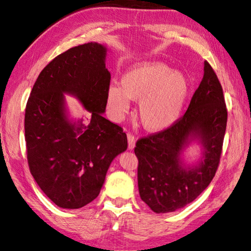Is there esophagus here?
Here are the masks:
<instances>
[{"instance_id":"34e87169","label":"esophagus","mask_w":251,"mask_h":251,"mask_svg":"<svg viewBox=\"0 0 251 251\" xmlns=\"http://www.w3.org/2000/svg\"><path fill=\"white\" fill-rule=\"evenodd\" d=\"M126 135H128V147L130 150H132V149L135 147V137L134 134L131 132H128Z\"/></svg>"}]
</instances>
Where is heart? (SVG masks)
I'll return each mask as SVG.
<instances>
[{"label":"heart","mask_w":251,"mask_h":251,"mask_svg":"<svg viewBox=\"0 0 251 251\" xmlns=\"http://www.w3.org/2000/svg\"><path fill=\"white\" fill-rule=\"evenodd\" d=\"M190 92L184 75L164 64H139L121 78V87L111 85L107 91V102L114 119L128 113L131 100H139L138 114L149 131H162L177 121Z\"/></svg>","instance_id":"heart-1"}]
</instances>
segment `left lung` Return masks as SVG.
<instances>
[{"instance_id":"1","label":"left lung","mask_w":251,"mask_h":251,"mask_svg":"<svg viewBox=\"0 0 251 251\" xmlns=\"http://www.w3.org/2000/svg\"><path fill=\"white\" fill-rule=\"evenodd\" d=\"M227 125L223 88L208 61L186 112L170 128L135 143L138 185L141 200L156 214L175 212L192 203L209 185L218 169ZM204 147L201 163L184 167L179 159L188 139Z\"/></svg>"}]
</instances>
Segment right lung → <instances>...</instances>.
<instances>
[{
	"label": "right lung",
	"mask_w": 251,
	"mask_h": 251,
	"mask_svg": "<svg viewBox=\"0 0 251 251\" xmlns=\"http://www.w3.org/2000/svg\"><path fill=\"white\" fill-rule=\"evenodd\" d=\"M105 47L87 43L55 57L35 81L25 109V141L30 174L51 201L76 209L99 195L112 160L128 148L120 126L102 117L110 73ZM91 113L72 124L63 94Z\"/></svg>",
	"instance_id": "add662e5"
}]
</instances>
